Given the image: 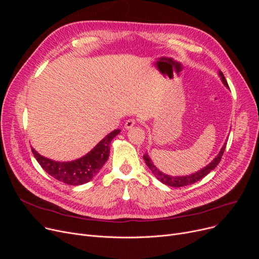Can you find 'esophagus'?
Returning a JSON list of instances; mask_svg holds the SVG:
<instances>
[{
  "label": "esophagus",
  "instance_id": "1",
  "mask_svg": "<svg viewBox=\"0 0 259 259\" xmlns=\"http://www.w3.org/2000/svg\"><path fill=\"white\" fill-rule=\"evenodd\" d=\"M135 124H137V121H135V119H132V118H131V119H128V120L126 121V124H125V128L129 130V129H131Z\"/></svg>",
  "mask_w": 259,
  "mask_h": 259
}]
</instances>
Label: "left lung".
I'll list each match as a JSON object with an SVG mask.
<instances>
[{
  "instance_id": "1",
  "label": "left lung",
  "mask_w": 259,
  "mask_h": 259,
  "mask_svg": "<svg viewBox=\"0 0 259 259\" xmlns=\"http://www.w3.org/2000/svg\"><path fill=\"white\" fill-rule=\"evenodd\" d=\"M220 75L222 76V80L224 81V84H225L227 87H229V86H228V83H227V80H226V78H225V76H224V74H223V72H220ZM226 145H227V143H225V145H224V147L222 148V150H221V152L219 153V155H217V156L210 162V164H209L207 167H205L203 169L199 170L198 172H196V173H194V174L187 175V176H175V178H174V176L166 175V174L161 173L159 170L156 169V167L153 165V162L151 161L150 157L148 156L147 153L144 154L143 158H144L145 162L147 164V166L149 167V169H150V170L152 171V173L155 175V178H156L158 181H160L162 184L168 185V186H170V187L180 188V187H185V186L192 185V184H194V183H196V182L200 181L201 179L205 178V176H206L207 174H209L217 165L220 164V161H221V159H222V156L224 155V152H225Z\"/></svg>"
}]
</instances>
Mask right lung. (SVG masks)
<instances>
[{
	"mask_svg": "<svg viewBox=\"0 0 259 259\" xmlns=\"http://www.w3.org/2000/svg\"><path fill=\"white\" fill-rule=\"evenodd\" d=\"M119 129L109 133L85 156L74 161L60 162L39 155L33 148L32 153L37 162L49 175L56 180L71 186H78L90 182L104 166L110 152V144Z\"/></svg>",
	"mask_w": 259,
	"mask_h": 259,
	"instance_id": "obj_1",
	"label": "right lung"
}]
</instances>
